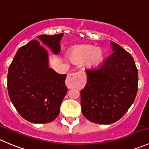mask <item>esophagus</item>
<instances>
[{
  "mask_svg": "<svg viewBox=\"0 0 149 149\" xmlns=\"http://www.w3.org/2000/svg\"><path fill=\"white\" fill-rule=\"evenodd\" d=\"M80 83V78L79 73L74 72L69 74L66 79V85L68 88H72Z\"/></svg>",
  "mask_w": 149,
  "mask_h": 149,
  "instance_id": "esophagus-1",
  "label": "esophagus"
}]
</instances>
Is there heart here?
Wrapping results in <instances>:
<instances>
[{
  "label": "heart",
  "mask_w": 149,
  "mask_h": 149,
  "mask_svg": "<svg viewBox=\"0 0 149 149\" xmlns=\"http://www.w3.org/2000/svg\"><path fill=\"white\" fill-rule=\"evenodd\" d=\"M70 58L75 63L85 61L88 67L98 65L103 58V52L100 48H95L92 45H84L74 47L70 54Z\"/></svg>",
  "instance_id": "heart-1"
}]
</instances>
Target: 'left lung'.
Returning a JSON list of instances; mask_svg holds the SVG:
<instances>
[{
    "label": "left lung",
    "instance_id": "left-lung-1",
    "mask_svg": "<svg viewBox=\"0 0 149 149\" xmlns=\"http://www.w3.org/2000/svg\"><path fill=\"white\" fill-rule=\"evenodd\" d=\"M112 54L97 68L85 70L87 84L80 91L82 113L97 124L109 125L125 115L135 101L138 72L132 56L111 42Z\"/></svg>",
    "mask_w": 149,
    "mask_h": 149
}]
</instances>
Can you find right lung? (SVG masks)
Segmentation results:
<instances>
[{"label":"right lung","mask_w":149,"mask_h":149,"mask_svg":"<svg viewBox=\"0 0 149 149\" xmlns=\"http://www.w3.org/2000/svg\"><path fill=\"white\" fill-rule=\"evenodd\" d=\"M62 36L63 33L38 37L58 54ZM66 77L48 67L47 51L38 40H31L17 51L8 67V95L26 120L38 124L51 123L58 117L67 93Z\"/></svg>","instance_id":"add662e5"}]
</instances>
